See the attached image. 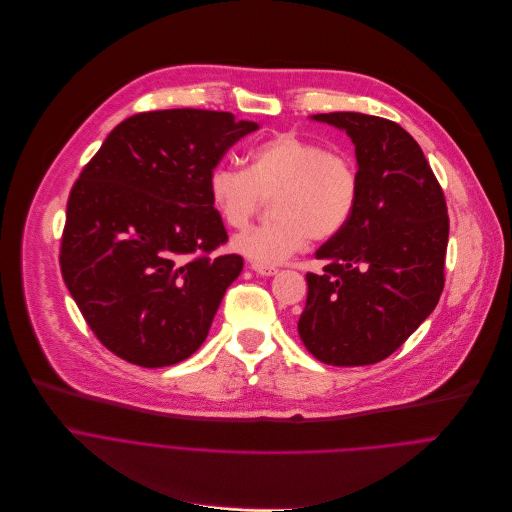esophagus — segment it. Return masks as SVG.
Instances as JSON below:
<instances>
[{"mask_svg": "<svg viewBox=\"0 0 512 512\" xmlns=\"http://www.w3.org/2000/svg\"><path fill=\"white\" fill-rule=\"evenodd\" d=\"M252 270L262 276H274L278 272L274 266H260V264H252Z\"/></svg>", "mask_w": 512, "mask_h": 512, "instance_id": "1", "label": "esophagus"}]
</instances>
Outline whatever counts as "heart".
<instances>
[{
    "label": "heart",
    "instance_id": "b5f03b06",
    "mask_svg": "<svg viewBox=\"0 0 512 512\" xmlns=\"http://www.w3.org/2000/svg\"><path fill=\"white\" fill-rule=\"evenodd\" d=\"M270 193L272 218L230 242L260 266L284 262L309 238L337 236L355 214L361 177L351 155L292 131L254 145L248 167L218 163L208 177L212 208L230 228L244 226Z\"/></svg>",
    "mask_w": 512,
    "mask_h": 512
}]
</instances>
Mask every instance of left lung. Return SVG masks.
I'll return each mask as SVG.
<instances>
[{"label": "left lung", "instance_id": "obj_1", "mask_svg": "<svg viewBox=\"0 0 512 512\" xmlns=\"http://www.w3.org/2000/svg\"><path fill=\"white\" fill-rule=\"evenodd\" d=\"M353 145L361 193L349 224L317 250L298 335L319 361L373 365L397 351L444 290L450 220L444 191L414 137L363 113L313 115Z\"/></svg>", "mask_w": 512, "mask_h": 512}]
</instances>
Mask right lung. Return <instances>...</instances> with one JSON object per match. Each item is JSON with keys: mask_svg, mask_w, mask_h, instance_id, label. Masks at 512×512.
Wrapping results in <instances>:
<instances>
[{"mask_svg": "<svg viewBox=\"0 0 512 512\" xmlns=\"http://www.w3.org/2000/svg\"><path fill=\"white\" fill-rule=\"evenodd\" d=\"M258 129L232 113L149 111L125 119L74 181L62 278L96 335L141 367L175 365L206 341L238 254L208 195L210 171Z\"/></svg>", "mask_w": 512, "mask_h": 512, "instance_id": "right-lung-1", "label": "right lung"}]
</instances>
